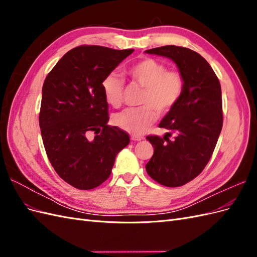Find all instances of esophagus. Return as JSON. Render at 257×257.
Returning <instances> with one entry per match:
<instances>
[{"label": "esophagus", "mask_w": 257, "mask_h": 257, "mask_svg": "<svg viewBox=\"0 0 257 257\" xmlns=\"http://www.w3.org/2000/svg\"><path fill=\"white\" fill-rule=\"evenodd\" d=\"M131 139L132 141H142V139H144V137H141V136H137V135H132L131 136Z\"/></svg>", "instance_id": "esophagus-1"}]
</instances>
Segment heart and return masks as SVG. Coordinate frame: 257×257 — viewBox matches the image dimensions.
<instances>
[{"label":"heart","instance_id":"1","mask_svg":"<svg viewBox=\"0 0 257 257\" xmlns=\"http://www.w3.org/2000/svg\"><path fill=\"white\" fill-rule=\"evenodd\" d=\"M125 74L132 82L144 88L139 104L142 107L127 108L114 116V124L127 133L139 135L157 120V111L166 114L181 99L184 91V76L178 69L153 58H144L131 64ZM124 79L115 73L108 74L102 81L106 102L118 108L123 103Z\"/></svg>","mask_w":257,"mask_h":257}]
</instances>
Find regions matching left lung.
<instances>
[{
    "mask_svg": "<svg viewBox=\"0 0 257 257\" xmlns=\"http://www.w3.org/2000/svg\"><path fill=\"white\" fill-rule=\"evenodd\" d=\"M172 59L184 76V91L174 109L160 123L164 137L147 136L154 148L146 170L158 183L177 188L203 172L211 159L223 126L219 79L208 62L185 47L169 45L146 50ZM172 135L173 141L168 138Z\"/></svg>",
    "mask_w": 257,
    "mask_h": 257,
    "instance_id": "1",
    "label": "left lung"
}]
</instances>
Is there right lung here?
Returning a JSON list of instances; mask_svg holds the SVG:
<instances>
[{
  "mask_svg": "<svg viewBox=\"0 0 257 257\" xmlns=\"http://www.w3.org/2000/svg\"><path fill=\"white\" fill-rule=\"evenodd\" d=\"M134 49L81 45L66 52L46 77L40 127L46 153L57 174L78 190H92L111 174L130 136L108 125L102 81ZM91 131L95 138L87 137Z\"/></svg>",
  "mask_w": 257,
  "mask_h": 257,
  "instance_id": "1",
  "label": "right lung"
}]
</instances>
